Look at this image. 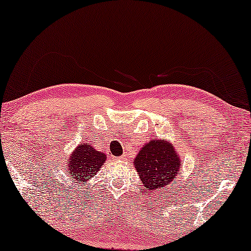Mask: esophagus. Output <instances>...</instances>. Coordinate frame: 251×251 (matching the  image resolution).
Returning <instances> with one entry per match:
<instances>
[{
    "mask_svg": "<svg viewBox=\"0 0 251 251\" xmlns=\"http://www.w3.org/2000/svg\"><path fill=\"white\" fill-rule=\"evenodd\" d=\"M125 159H126V157L125 156H119V157H116V160H118V161H125Z\"/></svg>",
    "mask_w": 251,
    "mask_h": 251,
    "instance_id": "1",
    "label": "esophagus"
}]
</instances>
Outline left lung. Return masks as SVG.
Listing matches in <instances>:
<instances>
[{"instance_id": "8db88e82", "label": "left lung", "mask_w": 251, "mask_h": 251, "mask_svg": "<svg viewBox=\"0 0 251 251\" xmlns=\"http://www.w3.org/2000/svg\"><path fill=\"white\" fill-rule=\"evenodd\" d=\"M133 164L144 186L152 192L176 183L181 161L171 140L152 138L140 149Z\"/></svg>"}]
</instances>
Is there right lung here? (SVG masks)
Segmentation results:
<instances>
[{"instance_id":"obj_1","label":"right lung","mask_w":251,"mask_h":251,"mask_svg":"<svg viewBox=\"0 0 251 251\" xmlns=\"http://www.w3.org/2000/svg\"><path fill=\"white\" fill-rule=\"evenodd\" d=\"M107 155L100 151H96L91 144L83 142L75 147L66 161L65 170L71 175L70 179L77 184V187L85 186V181H89L97 174V171L104 166Z\"/></svg>"}]
</instances>
